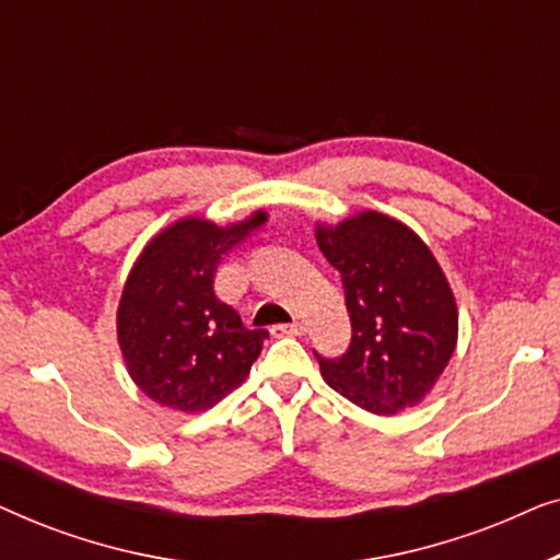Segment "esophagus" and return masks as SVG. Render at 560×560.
<instances>
[{"instance_id": "1", "label": "esophagus", "mask_w": 560, "mask_h": 560, "mask_svg": "<svg viewBox=\"0 0 560 560\" xmlns=\"http://www.w3.org/2000/svg\"><path fill=\"white\" fill-rule=\"evenodd\" d=\"M305 331V326L301 324V320H293V324H278L270 328V334L275 336V339H280V336H301Z\"/></svg>"}]
</instances>
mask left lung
<instances>
[{"instance_id": "obj_1", "label": "left lung", "mask_w": 560, "mask_h": 560, "mask_svg": "<svg viewBox=\"0 0 560 560\" xmlns=\"http://www.w3.org/2000/svg\"><path fill=\"white\" fill-rule=\"evenodd\" d=\"M341 275L351 341L316 354L328 385L359 408L395 416L431 393L456 349V301L423 240L377 211L316 229Z\"/></svg>"}]
</instances>
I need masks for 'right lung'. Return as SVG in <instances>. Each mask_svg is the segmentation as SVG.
<instances>
[{
    "label": "right lung",
    "mask_w": 560,
    "mask_h": 560,
    "mask_svg": "<svg viewBox=\"0 0 560 560\" xmlns=\"http://www.w3.org/2000/svg\"><path fill=\"white\" fill-rule=\"evenodd\" d=\"M265 211L221 229L183 219L158 234L129 272L117 311L119 347L137 387L165 408H213L247 380L267 339L213 293L221 257Z\"/></svg>",
    "instance_id": "right-lung-1"
}]
</instances>
